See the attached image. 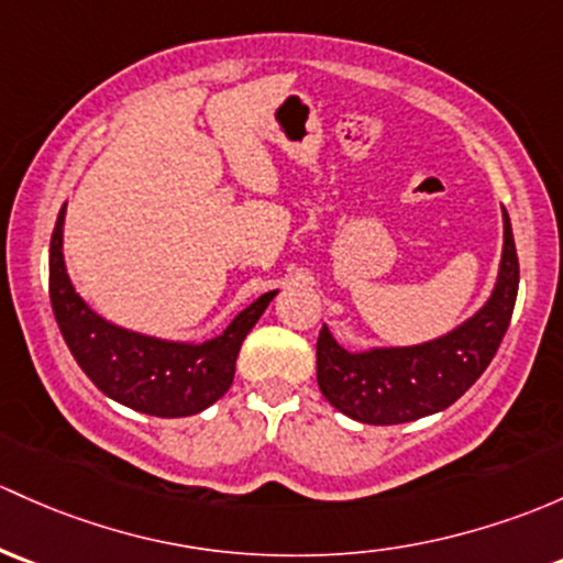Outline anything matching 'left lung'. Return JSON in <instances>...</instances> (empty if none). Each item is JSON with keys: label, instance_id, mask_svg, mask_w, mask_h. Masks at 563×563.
<instances>
[{"label": "left lung", "instance_id": "left-lung-1", "mask_svg": "<svg viewBox=\"0 0 563 563\" xmlns=\"http://www.w3.org/2000/svg\"><path fill=\"white\" fill-rule=\"evenodd\" d=\"M499 277L490 299L461 327L423 345L351 353L323 327L318 334V386L329 405L372 426L418 421L451 407L496 356L518 297V253L507 210Z\"/></svg>", "mask_w": 563, "mask_h": 563}]
</instances>
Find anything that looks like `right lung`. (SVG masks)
I'll list each match as a JSON object with an SVG mask.
<instances>
[{
  "label": "right lung",
  "mask_w": 563,
  "mask_h": 563,
  "mask_svg": "<svg viewBox=\"0 0 563 563\" xmlns=\"http://www.w3.org/2000/svg\"><path fill=\"white\" fill-rule=\"evenodd\" d=\"M64 212L51 236V305L69 353L110 399L156 418H186L221 399L234 380L242 340L277 291L262 294L218 336L173 342L104 321L78 297L64 266Z\"/></svg>",
  "instance_id": "add662e5"
}]
</instances>
